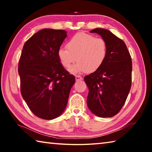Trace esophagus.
<instances>
[{"instance_id": "obj_1", "label": "esophagus", "mask_w": 152, "mask_h": 152, "mask_svg": "<svg viewBox=\"0 0 152 152\" xmlns=\"http://www.w3.org/2000/svg\"><path fill=\"white\" fill-rule=\"evenodd\" d=\"M75 78H76V81H80V80H82V78L80 76H76Z\"/></svg>"}]
</instances>
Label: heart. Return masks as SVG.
<instances>
[{
	"label": "heart",
	"mask_w": 152,
	"mask_h": 152,
	"mask_svg": "<svg viewBox=\"0 0 152 152\" xmlns=\"http://www.w3.org/2000/svg\"><path fill=\"white\" fill-rule=\"evenodd\" d=\"M66 47L59 49L58 58L66 68L71 67L77 58L78 62L69 70L72 74L96 71L104 64L108 54L106 41L84 32L74 35L68 40Z\"/></svg>",
	"instance_id": "1"
}]
</instances>
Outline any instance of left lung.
Listing matches in <instances>:
<instances>
[{"label":"left lung","instance_id":"left-lung-1","mask_svg":"<svg viewBox=\"0 0 152 152\" xmlns=\"http://www.w3.org/2000/svg\"><path fill=\"white\" fill-rule=\"evenodd\" d=\"M90 32L106 41L108 54L99 70L84 77L89 90L87 105L96 116L111 117L122 109L130 91L132 58L125 42L110 31L96 28Z\"/></svg>","mask_w":152,"mask_h":152}]
</instances>
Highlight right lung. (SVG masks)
Wrapping results in <instances>:
<instances>
[{
    "mask_svg": "<svg viewBox=\"0 0 152 152\" xmlns=\"http://www.w3.org/2000/svg\"><path fill=\"white\" fill-rule=\"evenodd\" d=\"M67 32L43 29L24 44L19 62L20 92L31 112L45 120L63 113L69 94L75 83L58 58V51Z\"/></svg>",
    "mask_w": 152,
    "mask_h": 152,
    "instance_id": "right-lung-1",
    "label": "right lung"
}]
</instances>
